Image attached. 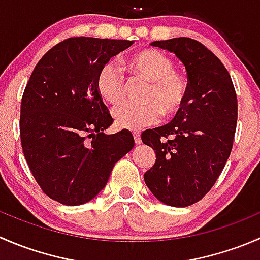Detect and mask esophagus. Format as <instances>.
Segmentation results:
<instances>
[{"label":"esophagus","mask_w":260,"mask_h":260,"mask_svg":"<svg viewBox=\"0 0 260 260\" xmlns=\"http://www.w3.org/2000/svg\"><path fill=\"white\" fill-rule=\"evenodd\" d=\"M133 138H135L136 145H140V143L142 142V140H141V133L140 132H133Z\"/></svg>","instance_id":"34e87169"}]
</instances>
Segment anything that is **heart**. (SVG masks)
<instances>
[{"mask_svg": "<svg viewBox=\"0 0 260 260\" xmlns=\"http://www.w3.org/2000/svg\"><path fill=\"white\" fill-rule=\"evenodd\" d=\"M123 65L137 77L148 81L142 104H124L113 111L117 128L140 131L158 122L161 114L170 118L179 114L186 106L190 94L187 75L174 69V61L157 49H142L123 59ZM98 95L112 106L123 98V78L113 62H107L95 78Z\"/></svg>", "mask_w": 260, "mask_h": 260, "instance_id": "1", "label": "heart"}]
</instances>
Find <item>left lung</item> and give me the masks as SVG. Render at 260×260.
Returning a JSON list of instances; mask_svg holds the SVG:
<instances>
[{
	"instance_id": "left-lung-1",
	"label": "left lung",
	"mask_w": 260,
	"mask_h": 260,
	"mask_svg": "<svg viewBox=\"0 0 260 260\" xmlns=\"http://www.w3.org/2000/svg\"><path fill=\"white\" fill-rule=\"evenodd\" d=\"M152 45L175 52L183 62L190 94L169 124L141 136L156 153L145 182L159 201L185 208L211 190L229 158L237 129V93L226 68L199 41L176 38Z\"/></svg>"
}]
</instances>
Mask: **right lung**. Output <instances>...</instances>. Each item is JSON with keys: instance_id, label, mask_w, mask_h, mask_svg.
Here are the masks:
<instances>
[{"instance_id": "obj_1", "label": "right lung", "mask_w": 260, "mask_h": 260, "mask_svg": "<svg viewBox=\"0 0 260 260\" xmlns=\"http://www.w3.org/2000/svg\"><path fill=\"white\" fill-rule=\"evenodd\" d=\"M132 44L69 38L41 57L27 81L21 146L34 179L57 203L75 206L95 198L135 146L128 131L104 135L113 118L95 89L99 69Z\"/></svg>"}]
</instances>
